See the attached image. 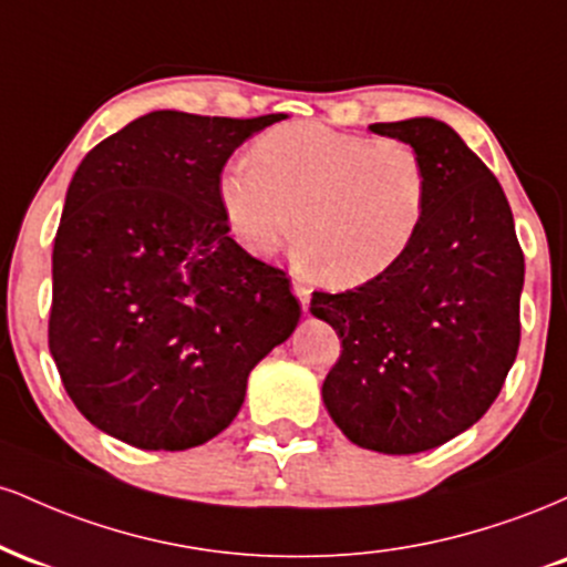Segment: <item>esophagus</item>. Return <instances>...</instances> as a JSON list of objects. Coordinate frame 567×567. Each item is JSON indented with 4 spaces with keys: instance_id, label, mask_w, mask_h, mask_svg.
<instances>
[{
    "instance_id": "esophagus-1",
    "label": "esophagus",
    "mask_w": 567,
    "mask_h": 567,
    "mask_svg": "<svg viewBox=\"0 0 567 567\" xmlns=\"http://www.w3.org/2000/svg\"><path fill=\"white\" fill-rule=\"evenodd\" d=\"M292 292L298 296V301H301L303 309H309V301H311V290L306 288L303 282H292Z\"/></svg>"
}]
</instances>
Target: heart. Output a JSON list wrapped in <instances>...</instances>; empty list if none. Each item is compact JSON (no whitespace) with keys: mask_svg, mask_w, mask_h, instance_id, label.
Segmentation results:
<instances>
[{"mask_svg":"<svg viewBox=\"0 0 567 567\" xmlns=\"http://www.w3.org/2000/svg\"><path fill=\"white\" fill-rule=\"evenodd\" d=\"M220 175L218 202L237 243L271 256L290 239L322 282L360 288L392 271L419 239L429 173L408 143L292 122L256 141Z\"/></svg>","mask_w":567,"mask_h":567,"instance_id":"obj_1","label":"heart"}]
</instances>
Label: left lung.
<instances>
[{
	"label": "left lung",
	"instance_id": "obj_1",
	"mask_svg": "<svg viewBox=\"0 0 567 567\" xmlns=\"http://www.w3.org/2000/svg\"><path fill=\"white\" fill-rule=\"evenodd\" d=\"M370 130L424 159L429 207L392 271L347 292H315L311 315L341 336L322 383L354 445L408 455L477 424L519 349L523 247L496 175L445 122L419 116Z\"/></svg>",
	"mask_w": 567,
	"mask_h": 567
}]
</instances>
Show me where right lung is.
<instances>
[{"label":"right lung","instance_id":"obj_1","mask_svg":"<svg viewBox=\"0 0 567 567\" xmlns=\"http://www.w3.org/2000/svg\"><path fill=\"white\" fill-rule=\"evenodd\" d=\"M279 120L152 112L76 167L48 341L101 432L143 451L213 440L243 408L250 370L296 330L288 275L234 243L218 202L234 148Z\"/></svg>","mask_w":567,"mask_h":567}]
</instances>
